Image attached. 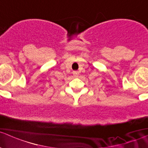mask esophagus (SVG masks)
<instances>
[{
	"mask_svg": "<svg viewBox=\"0 0 148 148\" xmlns=\"http://www.w3.org/2000/svg\"><path fill=\"white\" fill-rule=\"evenodd\" d=\"M73 75H74V77H78L79 73H78V71H73Z\"/></svg>",
	"mask_w": 148,
	"mask_h": 148,
	"instance_id": "esophagus-1",
	"label": "esophagus"
}]
</instances>
